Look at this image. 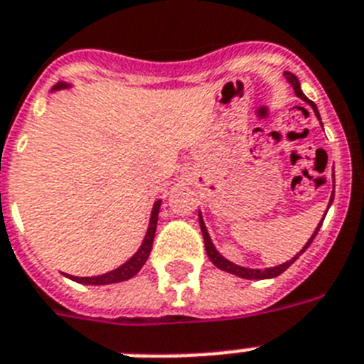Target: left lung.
<instances>
[{
	"instance_id": "8db88e82",
	"label": "left lung",
	"mask_w": 364,
	"mask_h": 364,
	"mask_svg": "<svg viewBox=\"0 0 364 364\" xmlns=\"http://www.w3.org/2000/svg\"><path fill=\"white\" fill-rule=\"evenodd\" d=\"M284 76H286V80H288L289 84H291V87H294L295 95L299 97L301 100H305L306 105H309L310 108H312V110H314L316 117H318V119H320V112H318V108H316L314 102H312V100H310V99H306L305 93H303V91H301V84H299V80H297V76L291 75V73H288V70H286V73H284ZM320 123H321V119H320ZM321 127H323V125H321ZM333 181H335V176H333ZM333 198H335V191H333V194H331V200H329V205H327V209L331 208V203H333ZM326 215H327V213H326ZM326 215H323V218H326ZM198 218H200V228H202V233H203V243H205V252H208L209 259H211L213 264L217 265L218 269H223V271H226V273L237 274V277H241V279H249V280L274 279V277H279L280 273H284L286 269H288L289 265L294 264L295 259L299 258L301 254H303V252H305L306 249H309L310 243H312V239L316 237V233L320 232L321 223H323V218H321L320 224H318V226H316L314 233H312V237H310L309 241H306L305 247H303V249H301L299 252L295 254V256H294V258H291V259H288V262H284V264L274 265V267H267V269H250V267H243V265L233 264V262H230V259L224 258L223 254H220V252H218V250H217V247H215V245H213L211 237H209V232H208V228H205V223H203L202 213H198Z\"/></svg>"
}]
</instances>
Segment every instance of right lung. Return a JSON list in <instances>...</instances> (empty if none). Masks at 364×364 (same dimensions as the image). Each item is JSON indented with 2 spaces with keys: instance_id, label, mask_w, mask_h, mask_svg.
I'll list each match as a JSON object with an SVG mask.
<instances>
[{
  "instance_id": "right-lung-1",
  "label": "right lung",
  "mask_w": 364,
  "mask_h": 364,
  "mask_svg": "<svg viewBox=\"0 0 364 364\" xmlns=\"http://www.w3.org/2000/svg\"><path fill=\"white\" fill-rule=\"evenodd\" d=\"M70 87V84L67 82H59L58 85H54V90L52 91H59V90H67ZM162 200H156L153 203L151 209V217H149V226H147L146 237L141 241L140 249L136 250L132 254L131 258L127 259L125 264L119 265V267H115L114 271H108L105 274H97V277H73V274L63 273L67 279L75 280V282H80V284H90V286H105V284H115V282H123V280L132 279L149 258V252H151L153 247V239H155V230H156V220H159V209H161Z\"/></svg>"
}]
</instances>
